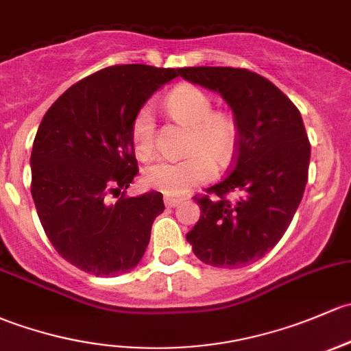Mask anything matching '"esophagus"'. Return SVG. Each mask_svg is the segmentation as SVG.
I'll return each mask as SVG.
<instances>
[{
	"label": "esophagus",
	"mask_w": 351,
	"mask_h": 351,
	"mask_svg": "<svg viewBox=\"0 0 351 351\" xmlns=\"http://www.w3.org/2000/svg\"><path fill=\"white\" fill-rule=\"evenodd\" d=\"M183 202L182 197H171V195H166L165 197V205L169 206V208H173V206L180 205Z\"/></svg>",
	"instance_id": "1"
}]
</instances>
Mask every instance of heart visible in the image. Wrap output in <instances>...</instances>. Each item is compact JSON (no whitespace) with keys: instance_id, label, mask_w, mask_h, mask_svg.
Masks as SVG:
<instances>
[{"instance_id":"obj_1","label":"heart","mask_w":351,"mask_h":351,"mask_svg":"<svg viewBox=\"0 0 351 351\" xmlns=\"http://www.w3.org/2000/svg\"><path fill=\"white\" fill-rule=\"evenodd\" d=\"M165 109L176 123L190 128L186 153L182 161H156L143 171L147 188L166 195H183L208 182L215 175V165L232 163L239 147L241 129L230 110L213 109V99L204 88L182 84L165 99ZM131 145L139 158L146 160L154 151L156 123L149 108H141L131 123Z\"/></svg>"}]
</instances>
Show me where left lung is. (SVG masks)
<instances>
[{"label": "left lung", "instance_id": "1", "mask_svg": "<svg viewBox=\"0 0 351 351\" xmlns=\"http://www.w3.org/2000/svg\"><path fill=\"white\" fill-rule=\"evenodd\" d=\"M178 75L219 92L241 129L228 175L195 197L200 220L186 241L202 263L243 267L274 249L301 204L311 156L301 114L271 80L247 69L183 67Z\"/></svg>", "mask_w": 351, "mask_h": 351}]
</instances>
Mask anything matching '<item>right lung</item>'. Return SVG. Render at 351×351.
Here are the masks:
<instances>
[{
	"label": "right lung",
	"instance_id": "add662e5",
	"mask_svg": "<svg viewBox=\"0 0 351 351\" xmlns=\"http://www.w3.org/2000/svg\"><path fill=\"white\" fill-rule=\"evenodd\" d=\"M175 69L112 65L69 87L51 104L33 141L32 197L47 237L80 271L114 278L139 264L163 195L149 191L109 206L138 175L131 145L136 112Z\"/></svg>",
	"mask_w": 351,
	"mask_h": 351
}]
</instances>
